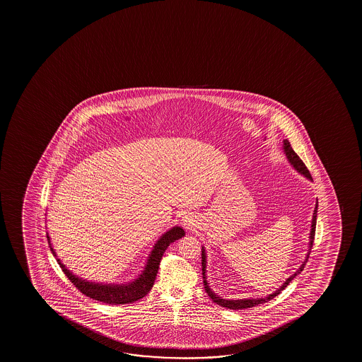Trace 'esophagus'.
<instances>
[{"mask_svg":"<svg viewBox=\"0 0 362 362\" xmlns=\"http://www.w3.org/2000/svg\"><path fill=\"white\" fill-rule=\"evenodd\" d=\"M182 223H183L184 226L187 228H190L193 226V218H190V216H183L182 218Z\"/></svg>","mask_w":362,"mask_h":362,"instance_id":"esophagus-1","label":"esophagus"}]
</instances>
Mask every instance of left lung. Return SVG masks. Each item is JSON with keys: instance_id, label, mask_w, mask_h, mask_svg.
Instances as JSON below:
<instances>
[{"instance_id": "obj_1", "label": "left lung", "mask_w": 362, "mask_h": 362, "mask_svg": "<svg viewBox=\"0 0 362 362\" xmlns=\"http://www.w3.org/2000/svg\"><path fill=\"white\" fill-rule=\"evenodd\" d=\"M283 151H284V153L287 156L288 162L291 163L293 168L297 170L298 173L302 174L303 177H305V178L309 179V180H312L313 178L310 173H309V170H308L307 167H305V164L303 163L302 159L298 157V154L293 151L292 147H291V144H289V141L288 139H283ZM317 204H315V208H314V213H313V218H312V226H310V233H309V246H308V252L307 256H305V259H304V262L300 264V267L298 268L296 272L293 273L292 276H289V277L286 279V282L283 283L281 287L277 288V291H274V292L271 293V294H268L267 297L262 298H247V299H223V297H220L218 296L216 293L214 292L213 289L210 288L208 283V278H206V252H205V247H202V266H203V282H204V288H205V292L208 293L209 297L213 299L214 303H216L218 305H221V307L228 308V309H233V310H240V309H247V308L256 307V305H259V304H263V303H267L268 300H271L274 297H277L279 293L282 292L284 288L287 287L289 283L292 282L294 278L297 277L299 273L302 272L303 269H304V266H305V263H307L308 258H309V255H310V250L313 247V243H314V236H315V226H317Z\"/></svg>"}]
</instances>
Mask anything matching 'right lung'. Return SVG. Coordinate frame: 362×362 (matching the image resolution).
Returning <instances> with one entry per match:
<instances>
[{"label":"right lung","instance_id":"add662e5","mask_svg":"<svg viewBox=\"0 0 362 362\" xmlns=\"http://www.w3.org/2000/svg\"><path fill=\"white\" fill-rule=\"evenodd\" d=\"M184 235L185 233L180 226H174V228H169L168 231H165L157 240V243H154L153 248L149 253L146 264H144V271H141L139 276L132 281H129V283L89 282L84 278L76 276L65 267V264H63L58 258L54 248L52 246V241H50L48 233H47V238L49 243L50 251L57 258V262L63 269L65 276L69 278L70 282L73 283L80 292L89 298H93L95 300L117 305V304H129V303L137 302L152 289L163 253L165 252V250L168 248L170 243L183 238Z\"/></svg>","mask_w":362,"mask_h":362}]
</instances>
